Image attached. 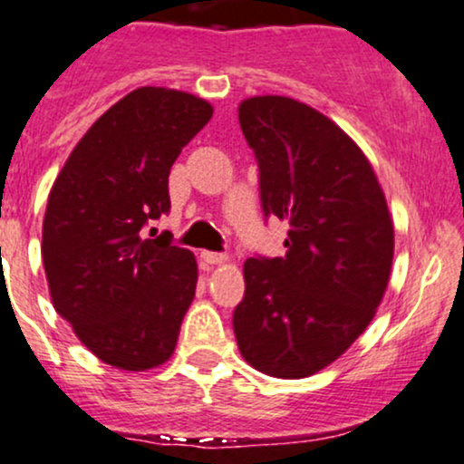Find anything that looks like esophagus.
Listing matches in <instances>:
<instances>
[{
  "label": "esophagus",
  "instance_id": "obj_1",
  "mask_svg": "<svg viewBox=\"0 0 464 464\" xmlns=\"http://www.w3.org/2000/svg\"><path fill=\"white\" fill-rule=\"evenodd\" d=\"M200 259L205 264H225L227 262V255H222V253H214V250H202L200 253Z\"/></svg>",
  "mask_w": 464,
  "mask_h": 464
}]
</instances>
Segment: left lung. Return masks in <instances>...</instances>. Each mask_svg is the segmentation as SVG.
Returning <instances> with one entry per match:
<instances>
[{
  "instance_id": "obj_1",
  "label": "left lung",
  "mask_w": 464,
  "mask_h": 464,
  "mask_svg": "<svg viewBox=\"0 0 464 464\" xmlns=\"http://www.w3.org/2000/svg\"><path fill=\"white\" fill-rule=\"evenodd\" d=\"M264 218L285 220L284 257L244 264L233 312L239 353L273 377L324 369L369 327L388 285L395 231L369 159L312 106L284 95L239 104Z\"/></svg>"
}]
</instances>
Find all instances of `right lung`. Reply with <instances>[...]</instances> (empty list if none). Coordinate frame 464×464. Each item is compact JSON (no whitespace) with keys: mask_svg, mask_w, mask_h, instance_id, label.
I'll list each match as a JSON object with an SVG mask.
<instances>
[{"mask_svg":"<svg viewBox=\"0 0 464 464\" xmlns=\"http://www.w3.org/2000/svg\"><path fill=\"white\" fill-rule=\"evenodd\" d=\"M211 115L196 95L135 89L78 141L47 198L52 303L117 369H154L177 347L198 268L168 233L150 239L143 228L169 211V168Z\"/></svg>","mask_w":464,"mask_h":464,"instance_id":"1","label":"right lung"}]
</instances>
